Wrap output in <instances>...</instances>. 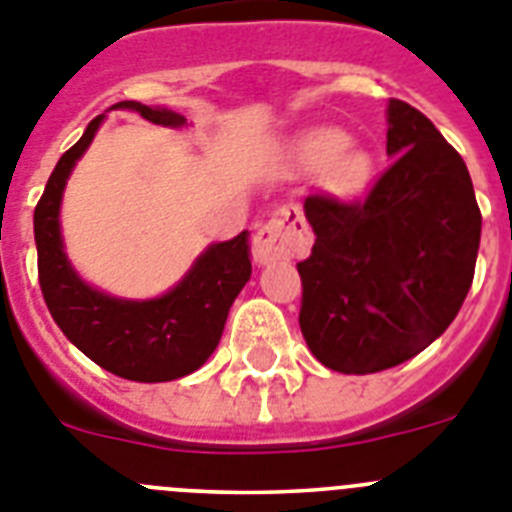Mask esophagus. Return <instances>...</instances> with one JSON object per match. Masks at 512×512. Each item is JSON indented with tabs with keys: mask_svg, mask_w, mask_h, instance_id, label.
I'll use <instances>...</instances> for the list:
<instances>
[{
	"mask_svg": "<svg viewBox=\"0 0 512 512\" xmlns=\"http://www.w3.org/2000/svg\"><path fill=\"white\" fill-rule=\"evenodd\" d=\"M311 247V231L304 221V213L296 203L281 206L265 224L257 229L252 242L255 262L268 265L275 260L304 257Z\"/></svg>",
	"mask_w": 512,
	"mask_h": 512,
	"instance_id": "1",
	"label": "esophagus"
}]
</instances>
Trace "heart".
Returning a JSON list of instances; mask_svg holds the SVG:
<instances>
[{
    "label": "heart",
    "instance_id": "obj_1",
    "mask_svg": "<svg viewBox=\"0 0 512 512\" xmlns=\"http://www.w3.org/2000/svg\"><path fill=\"white\" fill-rule=\"evenodd\" d=\"M350 136L337 128H317L306 133L299 144L301 167L322 172L330 167V188L335 193H355L371 175V159L358 149H348Z\"/></svg>",
    "mask_w": 512,
    "mask_h": 512
}]
</instances>
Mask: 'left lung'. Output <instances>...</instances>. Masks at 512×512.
Segmentation results:
<instances>
[{
    "label": "left lung",
    "instance_id": "1",
    "mask_svg": "<svg viewBox=\"0 0 512 512\" xmlns=\"http://www.w3.org/2000/svg\"><path fill=\"white\" fill-rule=\"evenodd\" d=\"M386 154L363 201H304L317 239L296 265L299 324L317 361L340 373L410 361L446 332L474 281L482 213L459 151L391 100Z\"/></svg>",
    "mask_w": 512,
    "mask_h": 512
}]
</instances>
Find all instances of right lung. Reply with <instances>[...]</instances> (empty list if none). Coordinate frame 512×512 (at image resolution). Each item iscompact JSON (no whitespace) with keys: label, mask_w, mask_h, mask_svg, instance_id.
Returning a JSON list of instances; mask_svg holds the SVG:
<instances>
[{"label":"right lung","mask_w":512,"mask_h":512,"mask_svg":"<svg viewBox=\"0 0 512 512\" xmlns=\"http://www.w3.org/2000/svg\"><path fill=\"white\" fill-rule=\"evenodd\" d=\"M113 108L136 110L157 126H185V115L123 100ZM105 115H97L82 139L53 167L33 213L38 281L53 322L90 361L128 381L182 379L201 368L216 350L229 309L250 281L247 231L211 244L190 273L159 299L126 301L97 291L74 273L61 242L59 208L66 177L95 139Z\"/></svg>","instance_id":"add662e5"}]
</instances>
